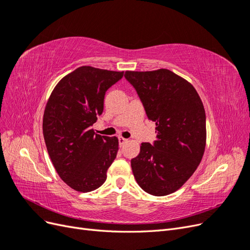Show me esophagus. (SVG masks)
Here are the masks:
<instances>
[{
	"mask_svg": "<svg viewBox=\"0 0 250 250\" xmlns=\"http://www.w3.org/2000/svg\"><path fill=\"white\" fill-rule=\"evenodd\" d=\"M127 142H128L127 139H125V138H123V137H119V143H120V145H124V144L127 143Z\"/></svg>",
	"mask_w": 250,
	"mask_h": 250,
	"instance_id": "34e87169",
	"label": "esophagus"
}]
</instances>
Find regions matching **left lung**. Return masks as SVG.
<instances>
[{
  "instance_id": "1",
  "label": "left lung",
  "mask_w": 250,
  "mask_h": 250,
  "mask_svg": "<svg viewBox=\"0 0 250 250\" xmlns=\"http://www.w3.org/2000/svg\"><path fill=\"white\" fill-rule=\"evenodd\" d=\"M147 117L155 123L153 145L142 143L131 160L138 185L148 194L166 196L184 186L206 150V111L190 82L167 69L126 71Z\"/></svg>"
}]
</instances>
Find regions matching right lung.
<instances>
[{
	"mask_svg": "<svg viewBox=\"0 0 250 250\" xmlns=\"http://www.w3.org/2000/svg\"><path fill=\"white\" fill-rule=\"evenodd\" d=\"M123 74L80 66L57 83L47 102L42 132L48 153L59 177L75 191L101 187L117 156L118 138L97 134L90 126L103 112L105 92Z\"/></svg>",
	"mask_w": 250,
	"mask_h": 250,
	"instance_id": "obj_1",
	"label": "right lung"
}]
</instances>
